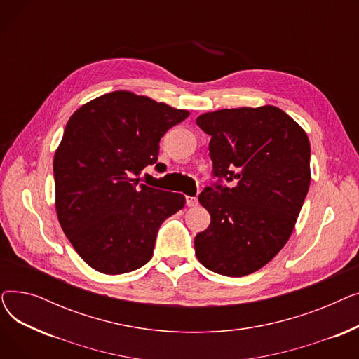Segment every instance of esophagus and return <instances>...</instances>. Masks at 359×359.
<instances>
[{"instance_id":"obj_1","label":"esophagus","mask_w":359,"mask_h":359,"mask_svg":"<svg viewBox=\"0 0 359 359\" xmlns=\"http://www.w3.org/2000/svg\"><path fill=\"white\" fill-rule=\"evenodd\" d=\"M199 203L196 196H186V205L187 206H196Z\"/></svg>"}]
</instances>
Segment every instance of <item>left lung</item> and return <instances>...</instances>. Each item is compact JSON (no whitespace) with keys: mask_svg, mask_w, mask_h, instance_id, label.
<instances>
[{"mask_svg":"<svg viewBox=\"0 0 359 359\" xmlns=\"http://www.w3.org/2000/svg\"><path fill=\"white\" fill-rule=\"evenodd\" d=\"M196 125L211 137L217 179L199 195L211 224L195 237L196 256L225 276L253 273L294 230L310 186L309 137L275 106L203 113Z\"/></svg>","mask_w":359,"mask_h":359,"instance_id":"left-lung-1","label":"left lung"}]
</instances>
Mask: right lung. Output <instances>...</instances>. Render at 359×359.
I'll return each instance as SVG.
<instances>
[{"instance_id": "1", "label": "right lung", "mask_w": 359, "mask_h": 359, "mask_svg": "<svg viewBox=\"0 0 359 359\" xmlns=\"http://www.w3.org/2000/svg\"><path fill=\"white\" fill-rule=\"evenodd\" d=\"M189 111L129 91H113L69 118L53 158L56 214L81 259L106 275L153 257L160 225L184 196L140 183L158 160L160 140Z\"/></svg>"}]
</instances>
